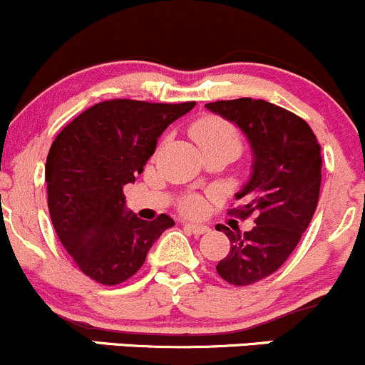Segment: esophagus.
Here are the masks:
<instances>
[{"mask_svg":"<svg viewBox=\"0 0 365 365\" xmlns=\"http://www.w3.org/2000/svg\"><path fill=\"white\" fill-rule=\"evenodd\" d=\"M184 228H186L187 231H191V233H193V235H203V233H207V231H209V228H207V226L197 225V222H187V225L184 226Z\"/></svg>","mask_w":365,"mask_h":365,"instance_id":"1","label":"esophagus"}]
</instances>
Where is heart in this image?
<instances>
[{
  "label": "heart",
  "mask_w": 365,
  "mask_h": 365,
  "mask_svg": "<svg viewBox=\"0 0 365 365\" xmlns=\"http://www.w3.org/2000/svg\"><path fill=\"white\" fill-rule=\"evenodd\" d=\"M191 135L197 140L200 150L207 148H230L235 153L240 151L242 140L237 128L230 121L217 118V116H207L191 127ZM202 202L198 198H190L186 202L187 212H198Z\"/></svg>",
  "instance_id": "1"
}]
</instances>
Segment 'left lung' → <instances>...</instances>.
Listing matches in <instances>:
<instances>
[{"label": "left lung", "mask_w": 365, "mask_h": 365, "mask_svg": "<svg viewBox=\"0 0 365 365\" xmlns=\"http://www.w3.org/2000/svg\"><path fill=\"white\" fill-rule=\"evenodd\" d=\"M214 115L237 125L252 150L249 181L231 209L237 217L256 215V226L240 233L219 225L230 238V252L215 266L233 285H250L277 272L299 244L320 195L322 156L309 125L266 101L242 97L205 104Z\"/></svg>", "instance_id": "obj_1"}]
</instances>
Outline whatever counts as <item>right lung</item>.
Here are the masks:
<instances>
[{"label": "right lung", "mask_w": 365, "mask_h": 365, "mask_svg": "<svg viewBox=\"0 0 365 365\" xmlns=\"http://www.w3.org/2000/svg\"><path fill=\"white\" fill-rule=\"evenodd\" d=\"M197 103L104 101L76 116L56 137L45 165L48 210L57 237L78 268L103 285L139 272L170 215L139 219L123 186L135 182L170 123Z\"/></svg>", "instance_id": "1"}]
</instances>
